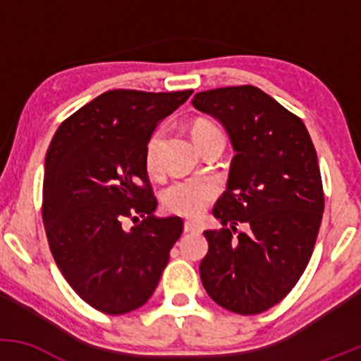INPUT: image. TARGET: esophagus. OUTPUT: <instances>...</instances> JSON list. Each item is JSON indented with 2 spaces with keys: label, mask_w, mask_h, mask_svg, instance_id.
<instances>
[{
  "label": "esophagus",
  "mask_w": 361,
  "mask_h": 361,
  "mask_svg": "<svg viewBox=\"0 0 361 361\" xmlns=\"http://www.w3.org/2000/svg\"><path fill=\"white\" fill-rule=\"evenodd\" d=\"M183 231H185V233H200V227H198L197 224H193V222H185Z\"/></svg>",
  "instance_id": "34e87169"
}]
</instances>
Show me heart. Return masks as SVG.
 I'll return each mask as SVG.
<instances>
[{"instance_id":"1","label":"heart","mask_w":361,"mask_h":361,"mask_svg":"<svg viewBox=\"0 0 361 361\" xmlns=\"http://www.w3.org/2000/svg\"><path fill=\"white\" fill-rule=\"evenodd\" d=\"M193 139L204 137L209 134H221L214 123L205 122V120H198L192 128ZM164 130L163 128H156L151 135H149L146 147H144V164H146L149 173H154L159 166V147L161 140H163ZM219 188L212 180H205V178H190V180L175 181L169 185L163 193V205L168 212L183 215V217L195 219L198 215L205 212L207 205L217 197Z\"/></svg>"}]
</instances>
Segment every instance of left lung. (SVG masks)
I'll return each instance as SVG.
<instances>
[{"label":"left lung","instance_id":"8db88e82","mask_svg":"<svg viewBox=\"0 0 361 361\" xmlns=\"http://www.w3.org/2000/svg\"><path fill=\"white\" fill-rule=\"evenodd\" d=\"M192 103L222 123L235 152L212 210L222 229L204 233L202 283L231 312H264L312 256L324 212L316 149L304 122L256 86L202 91Z\"/></svg>","mask_w":361,"mask_h":361}]
</instances>
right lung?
<instances>
[{
	"label": "right lung",
	"mask_w": 361,
	"mask_h": 361,
	"mask_svg": "<svg viewBox=\"0 0 361 361\" xmlns=\"http://www.w3.org/2000/svg\"><path fill=\"white\" fill-rule=\"evenodd\" d=\"M192 90H111L74 111L45 156L42 219L57 267L91 307L111 316L151 299L183 233L180 217H156L144 147L157 123ZM142 216L127 231L126 218Z\"/></svg>",
	"instance_id": "1"
}]
</instances>
